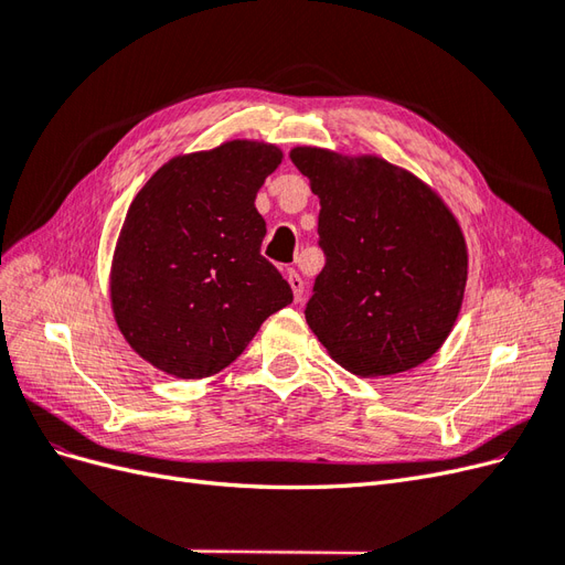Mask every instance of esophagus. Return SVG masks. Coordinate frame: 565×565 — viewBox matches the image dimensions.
I'll list each match as a JSON object with an SVG mask.
<instances>
[{
    "instance_id": "34e87169",
    "label": "esophagus",
    "mask_w": 565,
    "mask_h": 565,
    "mask_svg": "<svg viewBox=\"0 0 565 565\" xmlns=\"http://www.w3.org/2000/svg\"><path fill=\"white\" fill-rule=\"evenodd\" d=\"M287 282H289V287H292L295 299L299 301L301 295H303V280H301V276H299L295 268H287Z\"/></svg>"
}]
</instances>
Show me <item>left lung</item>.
Here are the masks:
<instances>
[{"instance_id": "left-lung-1", "label": "left lung", "mask_w": 565, "mask_h": 565, "mask_svg": "<svg viewBox=\"0 0 565 565\" xmlns=\"http://www.w3.org/2000/svg\"><path fill=\"white\" fill-rule=\"evenodd\" d=\"M320 198L324 266L306 322L361 377L405 372L448 339L467 285V245L452 212L417 177L382 158L295 148Z\"/></svg>"}]
</instances>
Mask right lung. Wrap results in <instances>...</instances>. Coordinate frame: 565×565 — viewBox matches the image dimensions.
I'll list each match as a JSON object with an SVG mask.
<instances>
[{
  "label": "right lung",
  "instance_id": "1",
  "mask_svg": "<svg viewBox=\"0 0 565 565\" xmlns=\"http://www.w3.org/2000/svg\"><path fill=\"white\" fill-rule=\"evenodd\" d=\"M282 152L228 141L169 160L134 198L115 247L110 299L143 361L181 380L231 365L292 287L262 256L254 200Z\"/></svg>",
  "mask_w": 565,
  "mask_h": 565
}]
</instances>
